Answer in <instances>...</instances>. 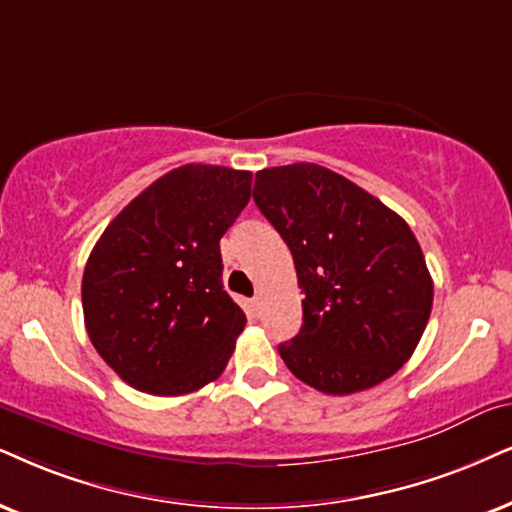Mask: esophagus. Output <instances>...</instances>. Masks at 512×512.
<instances>
[{"label":"esophagus","instance_id":"34e87169","mask_svg":"<svg viewBox=\"0 0 512 512\" xmlns=\"http://www.w3.org/2000/svg\"><path fill=\"white\" fill-rule=\"evenodd\" d=\"M248 304H250V312H252V314H257V312H260V304H262V300H260V297H250Z\"/></svg>","mask_w":512,"mask_h":512}]
</instances>
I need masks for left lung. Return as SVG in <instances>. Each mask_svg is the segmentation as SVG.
I'll return each instance as SVG.
<instances>
[{
	"instance_id": "1",
	"label": "left lung",
	"mask_w": 512,
	"mask_h": 512,
	"mask_svg": "<svg viewBox=\"0 0 512 512\" xmlns=\"http://www.w3.org/2000/svg\"><path fill=\"white\" fill-rule=\"evenodd\" d=\"M257 208L293 252L302 328L278 354L314 390L352 394L409 361L432 309V278L409 224L314 163L257 172Z\"/></svg>"
}]
</instances>
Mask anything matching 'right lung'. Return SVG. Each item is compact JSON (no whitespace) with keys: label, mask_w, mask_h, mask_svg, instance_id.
Returning a JSON list of instances; mask_svg holds the SVG:
<instances>
[{"label":"right lung","mask_w":512,"mask_h":512,"mask_svg":"<svg viewBox=\"0 0 512 512\" xmlns=\"http://www.w3.org/2000/svg\"><path fill=\"white\" fill-rule=\"evenodd\" d=\"M252 174L184 165L106 226L82 276L89 340L127 385L177 397L217 380L245 314L222 283L219 238L250 200Z\"/></svg>","instance_id":"1"}]
</instances>
